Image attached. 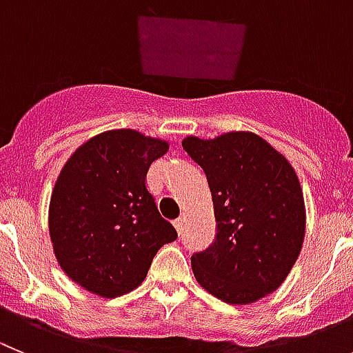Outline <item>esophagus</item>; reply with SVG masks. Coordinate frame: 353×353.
I'll return each mask as SVG.
<instances>
[{
  "instance_id": "1",
  "label": "esophagus",
  "mask_w": 353,
  "mask_h": 353,
  "mask_svg": "<svg viewBox=\"0 0 353 353\" xmlns=\"http://www.w3.org/2000/svg\"><path fill=\"white\" fill-rule=\"evenodd\" d=\"M174 227H176L177 234H181V232H183V218H177V220L174 221Z\"/></svg>"
}]
</instances>
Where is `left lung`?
<instances>
[{"label": "left lung", "mask_w": 353, "mask_h": 353, "mask_svg": "<svg viewBox=\"0 0 353 353\" xmlns=\"http://www.w3.org/2000/svg\"><path fill=\"white\" fill-rule=\"evenodd\" d=\"M183 148L205 172L218 227L214 244L192 256L195 279L223 303H256L283 285L303 250L299 177L253 132L190 135Z\"/></svg>", "instance_id": "left-lung-1"}]
</instances>
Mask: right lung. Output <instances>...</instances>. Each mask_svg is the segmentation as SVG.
I'll return each mask as SVG.
<instances>
[{
  "label": "right lung",
  "mask_w": 353,
  "mask_h": 353,
  "mask_svg": "<svg viewBox=\"0 0 353 353\" xmlns=\"http://www.w3.org/2000/svg\"><path fill=\"white\" fill-rule=\"evenodd\" d=\"M169 142L137 130L101 132L63 165L49 204L54 256L66 276L105 299L135 290L176 228L145 188Z\"/></svg>",
  "instance_id": "add662e5"
}]
</instances>
